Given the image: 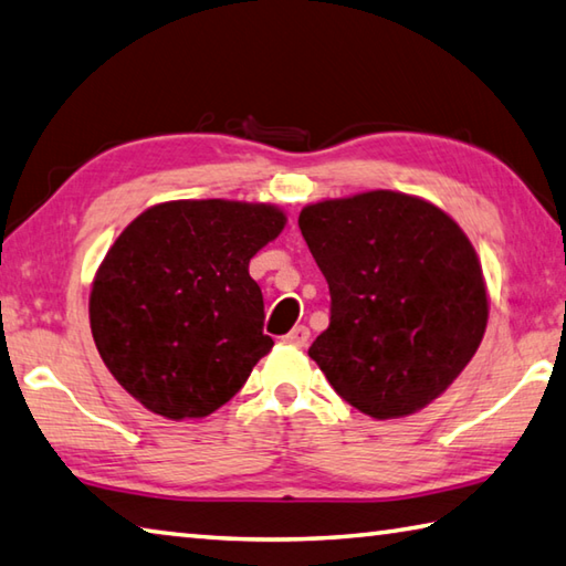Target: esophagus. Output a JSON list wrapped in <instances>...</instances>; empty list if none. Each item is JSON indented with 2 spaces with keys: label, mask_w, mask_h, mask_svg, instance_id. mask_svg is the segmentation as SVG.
Segmentation results:
<instances>
[{
  "label": "esophagus",
  "mask_w": 566,
  "mask_h": 566,
  "mask_svg": "<svg viewBox=\"0 0 566 566\" xmlns=\"http://www.w3.org/2000/svg\"><path fill=\"white\" fill-rule=\"evenodd\" d=\"M307 339H311V329H307L305 325H295L291 333L285 335V343L293 345V347H305Z\"/></svg>",
  "instance_id": "esophagus-1"
}]
</instances>
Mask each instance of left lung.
Returning <instances> with one entry per match:
<instances>
[{"label": "left lung", "mask_w": 566, "mask_h": 566, "mask_svg": "<svg viewBox=\"0 0 566 566\" xmlns=\"http://www.w3.org/2000/svg\"><path fill=\"white\" fill-rule=\"evenodd\" d=\"M297 227L329 285V327L307 355L333 389L379 421L439 399L488 325L483 269L463 229L389 189L307 205Z\"/></svg>", "instance_id": "1"}]
</instances>
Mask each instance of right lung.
I'll return each mask as SVG.
<instances>
[{"label": "right lung", "mask_w": 566, "mask_h": 566, "mask_svg": "<svg viewBox=\"0 0 566 566\" xmlns=\"http://www.w3.org/2000/svg\"><path fill=\"white\" fill-rule=\"evenodd\" d=\"M285 227L273 205L179 199L145 209L105 253L91 333L117 384L165 419L223 407L273 339L249 263Z\"/></svg>", "instance_id": "obj_1"}]
</instances>
